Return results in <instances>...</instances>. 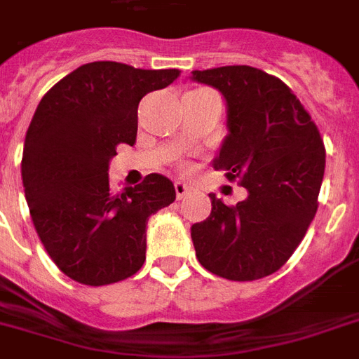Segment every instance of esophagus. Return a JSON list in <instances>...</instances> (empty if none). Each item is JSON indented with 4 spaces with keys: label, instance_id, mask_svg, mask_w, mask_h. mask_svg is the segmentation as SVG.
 <instances>
[{
    "label": "esophagus",
    "instance_id": "obj_1",
    "mask_svg": "<svg viewBox=\"0 0 359 359\" xmlns=\"http://www.w3.org/2000/svg\"><path fill=\"white\" fill-rule=\"evenodd\" d=\"M188 191H190V188H188L184 182H180V180L175 182V194H177V199H182L184 196H188Z\"/></svg>",
    "mask_w": 359,
    "mask_h": 359
}]
</instances>
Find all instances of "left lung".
Masks as SVG:
<instances>
[{
  "label": "left lung",
  "mask_w": 359,
  "mask_h": 359,
  "mask_svg": "<svg viewBox=\"0 0 359 359\" xmlns=\"http://www.w3.org/2000/svg\"><path fill=\"white\" fill-rule=\"evenodd\" d=\"M227 100L229 135L214 169L248 197L191 225L196 255L208 272L253 281L278 272L300 245L318 208L326 149L317 124L283 81L248 65L194 70Z\"/></svg>",
  "instance_id": "1"
}]
</instances>
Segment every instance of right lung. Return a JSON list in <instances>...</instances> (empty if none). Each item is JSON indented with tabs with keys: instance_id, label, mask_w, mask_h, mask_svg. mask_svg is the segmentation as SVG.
I'll use <instances>...</instances> for the list:
<instances>
[{
	"instance_id": "obj_1",
	"label": "right lung",
	"mask_w": 359,
	"mask_h": 359,
	"mask_svg": "<svg viewBox=\"0 0 359 359\" xmlns=\"http://www.w3.org/2000/svg\"><path fill=\"white\" fill-rule=\"evenodd\" d=\"M179 76V69L95 61L59 80L36 106L22 154L25 201L50 259L78 283H117L145 262L149 216L175 201V186L151 173L114 191L108 168L119 143H135L141 98Z\"/></svg>"
}]
</instances>
